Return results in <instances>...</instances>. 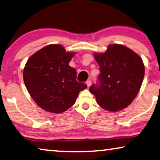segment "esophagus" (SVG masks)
<instances>
[{
    "label": "esophagus",
    "instance_id": "1",
    "mask_svg": "<svg viewBox=\"0 0 160 160\" xmlns=\"http://www.w3.org/2000/svg\"><path fill=\"white\" fill-rule=\"evenodd\" d=\"M92 84V81L90 80H88L86 81V85H88V88H90V85Z\"/></svg>",
    "mask_w": 160,
    "mask_h": 160
}]
</instances>
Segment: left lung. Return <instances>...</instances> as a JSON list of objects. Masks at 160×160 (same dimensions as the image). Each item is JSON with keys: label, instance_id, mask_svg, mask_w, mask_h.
<instances>
[{"label": "left lung", "instance_id": "1", "mask_svg": "<svg viewBox=\"0 0 160 160\" xmlns=\"http://www.w3.org/2000/svg\"><path fill=\"white\" fill-rule=\"evenodd\" d=\"M100 66V85H92L90 92L98 104L111 112L126 108L141 88L145 68L142 59L122 44H109L103 53H93Z\"/></svg>", "mask_w": 160, "mask_h": 160}]
</instances>
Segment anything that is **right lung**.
I'll use <instances>...</instances> for the list:
<instances>
[{
  "mask_svg": "<svg viewBox=\"0 0 160 160\" xmlns=\"http://www.w3.org/2000/svg\"><path fill=\"white\" fill-rule=\"evenodd\" d=\"M75 53L62 45L49 44L31 56L23 78L28 93L40 108L53 113L65 112L75 104L85 83L76 80L77 72L69 65Z\"/></svg>",
  "mask_w": 160,
  "mask_h": 160,
  "instance_id": "right-lung-1",
  "label": "right lung"
}]
</instances>
